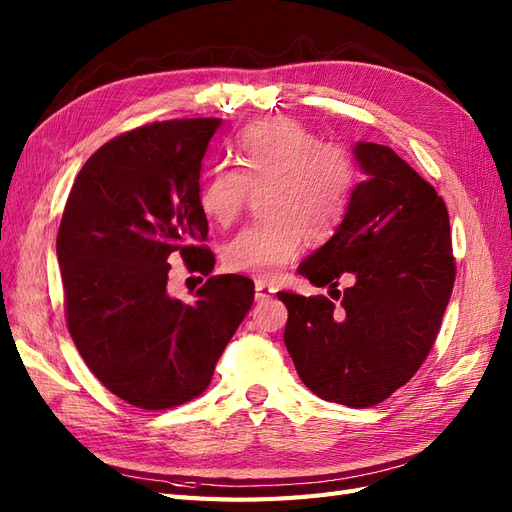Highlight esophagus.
<instances>
[{
  "mask_svg": "<svg viewBox=\"0 0 512 512\" xmlns=\"http://www.w3.org/2000/svg\"><path fill=\"white\" fill-rule=\"evenodd\" d=\"M273 294H275V288L269 282L256 280V301H267L273 297Z\"/></svg>",
  "mask_w": 512,
  "mask_h": 512,
  "instance_id": "esophagus-1",
  "label": "esophagus"
}]
</instances>
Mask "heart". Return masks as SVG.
Segmentation results:
<instances>
[{
    "instance_id": "heart-1",
    "label": "heart",
    "mask_w": 512,
    "mask_h": 512,
    "mask_svg": "<svg viewBox=\"0 0 512 512\" xmlns=\"http://www.w3.org/2000/svg\"><path fill=\"white\" fill-rule=\"evenodd\" d=\"M237 168L215 166L198 192V205L220 226L235 222L250 188H262L265 218L247 224L222 250L232 273L273 277L301 254L303 239L324 241L342 224L356 185L352 153L324 143L303 123L277 117L247 128L235 147Z\"/></svg>"
}]
</instances>
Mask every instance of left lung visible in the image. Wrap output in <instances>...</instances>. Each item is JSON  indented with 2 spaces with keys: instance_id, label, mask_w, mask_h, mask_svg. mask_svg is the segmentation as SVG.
I'll list each match as a JSON object with an SVG mask.
<instances>
[{
  "instance_id": "obj_1",
  "label": "left lung",
  "mask_w": 512,
  "mask_h": 512,
  "mask_svg": "<svg viewBox=\"0 0 512 512\" xmlns=\"http://www.w3.org/2000/svg\"><path fill=\"white\" fill-rule=\"evenodd\" d=\"M367 181L342 224L299 273L329 297L277 292L288 307L284 342L314 395L376 406L404 386L436 342L455 284L448 211L438 192L391 147L356 143ZM352 279L344 293L338 280Z\"/></svg>"
}]
</instances>
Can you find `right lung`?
Wrapping results in <instances>:
<instances>
[{
    "label": "right lung",
    "instance_id": "right-lung-1",
    "mask_svg": "<svg viewBox=\"0 0 512 512\" xmlns=\"http://www.w3.org/2000/svg\"><path fill=\"white\" fill-rule=\"evenodd\" d=\"M222 119H170L130 130L91 156L57 232L68 331L94 376L128 404L166 410L203 393L254 303V282L213 275L196 303L168 294L170 258L209 275L200 245V166Z\"/></svg>",
    "mask_w": 512,
    "mask_h": 512
}]
</instances>
